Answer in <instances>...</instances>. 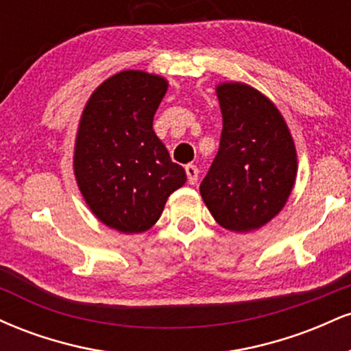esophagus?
I'll return each mask as SVG.
<instances>
[{"label":"esophagus","instance_id":"1","mask_svg":"<svg viewBox=\"0 0 351 351\" xmlns=\"http://www.w3.org/2000/svg\"><path fill=\"white\" fill-rule=\"evenodd\" d=\"M184 171H186V176H188V183L189 184H196V181H198V168L195 167V165H186L184 167Z\"/></svg>","mask_w":351,"mask_h":351}]
</instances>
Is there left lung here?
I'll use <instances>...</instances> for the list:
<instances>
[{
    "instance_id": "1",
    "label": "left lung",
    "mask_w": 351,
    "mask_h": 351,
    "mask_svg": "<svg viewBox=\"0 0 351 351\" xmlns=\"http://www.w3.org/2000/svg\"><path fill=\"white\" fill-rule=\"evenodd\" d=\"M219 150L199 184L201 198L228 231L249 232L274 219L297 178V150L271 99L244 82H219Z\"/></svg>"
}]
</instances>
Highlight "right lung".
Returning a JSON list of instances; mask_svg holds the SVG:
<instances>
[{"mask_svg":"<svg viewBox=\"0 0 351 351\" xmlns=\"http://www.w3.org/2000/svg\"><path fill=\"white\" fill-rule=\"evenodd\" d=\"M167 90L162 75L122 71L92 92L80 115L72 162L80 195L100 223L123 234L148 231L186 183L153 130Z\"/></svg>","mask_w":351,"mask_h":351,"instance_id":"obj_1","label":"right lung"}]
</instances>
